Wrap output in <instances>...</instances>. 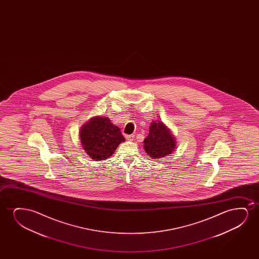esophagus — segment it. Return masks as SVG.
<instances>
[{
    "instance_id": "1",
    "label": "esophagus",
    "mask_w": 259,
    "mask_h": 259,
    "mask_svg": "<svg viewBox=\"0 0 259 259\" xmlns=\"http://www.w3.org/2000/svg\"><path fill=\"white\" fill-rule=\"evenodd\" d=\"M124 137H125V139L127 140V141H133L134 140V138H135V135H124Z\"/></svg>"
}]
</instances>
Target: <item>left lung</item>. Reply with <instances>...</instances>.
<instances>
[{
  "label": "left lung",
  "instance_id": "8db88e82",
  "mask_svg": "<svg viewBox=\"0 0 259 259\" xmlns=\"http://www.w3.org/2000/svg\"><path fill=\"white\" fill-rule=\"evenodd\" d=\"M144 149L154 159H159L174 152L176 141L171 132L161 121L152 122L149 134L144 140Z\"/></svg>",
  "mask_w": 259,
  "mask_h": 259
}]
</instances>
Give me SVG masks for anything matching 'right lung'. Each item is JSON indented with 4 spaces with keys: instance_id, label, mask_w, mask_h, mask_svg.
Wrapping results in <instances>:
<instances>
[{
    "instance_id": "add662e5",
    "label": "right lung",
    "mask_w": 259,
    "mask_h": 259,
    "mask_svg": "<svg viewBox=\"0 0 259 259\" xmlns=\"http://www.w3.org/2000/svg\"><path fill=\"white\" fill-rule=\"evenodd\" d=\"M80 142L85 152L92 159L109 158L121 142H124L120 129L107 117H92L80 128Z\"/></svg>"
}]
</instances>
